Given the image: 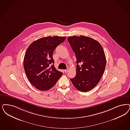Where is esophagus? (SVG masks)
<instances>
[{"label":"esophagus","mask_w":130,"mask_h":130,"mask_svg":"<svg viewBox=\"0 0 130 130\" xmlns=\"http://www.w3.org/2000/svg\"><path fill=\"white\" fill-rule=\"evenodd\" d=\"M68 72H69V69H67V70H64V72H65V73H67Z\"/></svg>","instance_id":"obj_1"}]
</instances>
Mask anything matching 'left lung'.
Wrapping results in <instances>:
<instances>
[{
	"label": "left lung",
	"instance_id": "obj_1",
	"mask_svg": "<svg viewBox=\"0 0 130 130\" xmlns=\"http://www.w3.org/2000/svg\"><path fill=\"white\" fill-rule=\"evenodd\" d=\"M68 41L76 58V76L70 79L76 89L86 92L98 84L105 71L106 58L97 41L85 36H73Z\"/></svg>",
	"mask_w": 130,
	"mask_h": 130
}]
</instances>
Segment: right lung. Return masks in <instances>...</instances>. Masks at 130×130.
<instances>
[{"instance_id":"add662e5","label":"right lung","mask_w":130,"mask_h":130,"mask_svg":"<svg viewBox=\"0 0 130 130\" xmlns=\"http://www.w3.org/2000/svg\"><path fill=\"white\" fill-rule=\"evenodd\" d=\"M66 37L51 36L32 42L25 54L23 66L30 82L41 91L50 89L62 76L54 67L53 53L56 47L63 43Z\"/></svg>"}]
</instances>
